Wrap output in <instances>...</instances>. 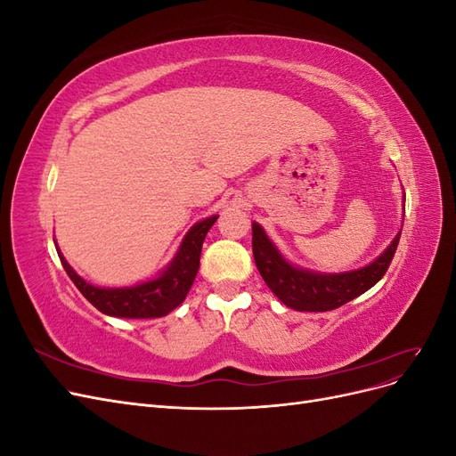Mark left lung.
I'll list each match as a JSON object with an SVG mask.
<instances>
[{
	"label": "left lung",
	"mask_w": 456,
	"mask_h": 456,
	"mask_svg": "<svg viewBox=\"0 0 456 456\" xmlns=\"http://www.w3.org/2000/svg\"><path fill=\"white\" fill-rule=\"evenodd\" d=\"M399 236L402 232L375 262L360 270L317 273L289 265L262 226L253 223V256L262 280L285 306L298 312H329L363 295L382 280L397 249Z\"/></svg>",
	"instance_id": "left-lung-1"
}]
</instances>
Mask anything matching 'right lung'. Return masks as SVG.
<instances>
[{"mask_svg": "<svg viewBox=\"0 0 456 456\" xmlns=\"http://www.w3.org/2000/svg\"><path fill=\"white\" fill-rule=\"evenodd\" d=\"M218 215L201 220L196 226H191L183 240L181 247L171 260V265L165 268L156 280L144 281L134 287H94L74 272L68 265L62 253L59 251L61 262L70 275L74 285L79 289L91 305L106 315L114 317H131V320H148V317L167 315L178 305H183L191 283L196 280L200 270V255L201 245L205 241L207 232L215 224Z\"/></svg>", "mask_w": 456, "mask_h": 456, "instance_id": "right-lung-1", "label": "right lung"}]
</instances>
